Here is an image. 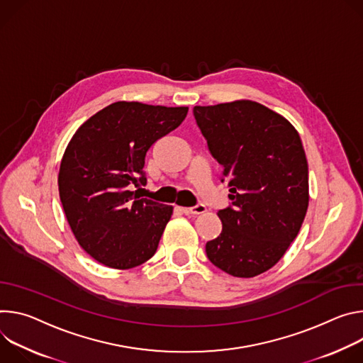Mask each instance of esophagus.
<instances>
[{"label": "esophagus", "instance_id": "34e87169", "mask_svg": "<svg viewBox=\"0 0 363 363\" xmlns=\"http://www.w3.org/2000/svg\"><path fill=\"white\" fill-rule=\"evenodd\" d=\"M180 211L184 213V215H202L205 213L208 209L205 205H197V206H193V208H180Z\"/></svg>", "mask_w": 363, "mask_h": 363}]
</instances>
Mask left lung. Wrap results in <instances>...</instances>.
Segmentation results:
<instances>
[{
	"label": "left lung",
	"mask_w": 363,
	"mask_h": 363,
	"mask_svg": "<svg viewBox=\"0 0 363 363\" xmlns=\"http://www.w3.org/2000/svg\"><path fill=\"white\" fill-rule=\"evenodd\" d=\"M193 113L230 191V205L218 212L222 232L206 244V255L229 275H259L283 258L308 208L300 135L254 101L194 106Z\"/></svg>",
	"instance_id": "obj_1"
}]
</instances>
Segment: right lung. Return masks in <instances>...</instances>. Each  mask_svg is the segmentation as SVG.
Returning a JSON list of instances; mask_svg holds the SVG:
<instances>
[{
  "label": "right lung",
  "instance_id": "add662e5",
  "mask_svg": "<svg viewBox=\"0 0 363 363\" xmlns=\"http://www.w3.org/2000/svg\"><path fill=\"white\" fill-rule=\"evenodd\" d=\"M187 111L119 101L92 115L67 144L60 202L79 245L105 267L130 269L155 254L173 206L133 189L145 186L150 147L176 130Z\"/></svg>",
  "mask_w": 363,
  "mask_h": 363
}]
</instances>
